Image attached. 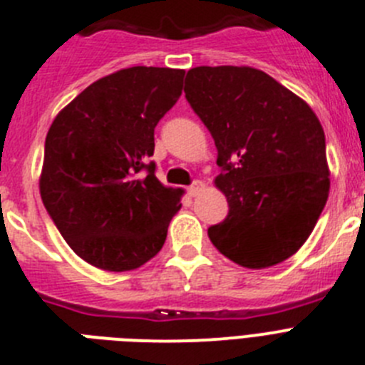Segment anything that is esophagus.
<instances>
[{
  "mask_svg": "<svg viewBox=\"0 0 365 365\" xmlns=\"http://www.w3.org/2000/svg\"><path fill=\"white\" fill-rule=\"evenodd\" d=\"M205 188H206V185L202 182V180H195V182H193V185L188 188V193L192 195V197H197L199 193L205 192Z\"/></svg>",
  "mask_w": 365,
  "mask_h": 365,
  "instance_id": "obj_1",
  "label": "esophagus"
}]
</instances>
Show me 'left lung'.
Returning <instances> with one entry per match:
<instances>
[{"label": "left lung", "instance_id": "left-lung-1", "mask_svg": "<svg viewBox=\"0 0 365 365\" xmlns=\"http://www.w3.org/2000/svg\"><path fill=\"white\" fill-rule=\"evenodd\" d=\"M186 100L217 148L215 186L228 215L208 228L219 252L247 269L289 259L329 197L325 133L311 106L247 66L193 67Z\"/></svg>", "mask_w": 365, "mask_h": 365}]
</instances>
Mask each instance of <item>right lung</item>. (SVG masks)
Returning <instances> with one entry per match:
<instances>
[{"label": "right lung", "mask_w": 365, "mask_h": 365, "mask_svg": "<svg viewBox=\"0 0 365 365\" xmlns=\"http://www.w3.org/2000/svg\"><path fill=\"white\" fill-rule=\"evenodd\" d=\"M182 69L128 67L58 113L45 138L40 193L73 252L108 272L157 256L182 190L155 177V125L180 96Z\"/></svg>", "instance_id": "obj_1"}]
</instances>
